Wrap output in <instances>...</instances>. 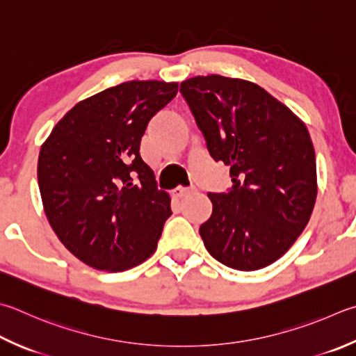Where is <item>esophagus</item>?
Segmentation results:
<instances>
[{
  "label": "esophagus",
  "instance_id": "34e87169",
  "mask_svg": "<svg viewBox=\"0 0 356 356\" xmlns=\"http://www.w3.org/2000/svg\"><path fill=\"white\" fill-rule=\"evenodd\" d=\"M193 193V190H188V188H176L172 190V196L176 199H184L186 196H190Z\"/></svg>",
  "mask_w": 356,
  "mask_h": 356
}]
</instances>
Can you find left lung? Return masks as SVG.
Segmentation results:
<instances>
[{
    "instance_id": "left-lung-1",
    "label": "left lung",
    "mask_w": 356,
    "mask_h": 356,
    "mask_svg": "<svg viewBox=\"0 0 356 356\" xmlns=\"http://www.w3.org/2000/svg\"><path fill=\"white\" fill-rule=\"evenodd\" d=\"M210 156L230 166L229 193H209L199 234L238 270L279 260L307 227L318 196L316 154L299 116L254 82L219 74L180 83Z\"/></svg>"
}]
</instances>
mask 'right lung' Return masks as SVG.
<instances>
[{"label": "right lung", "instance_id": "1", "mask_svg": "<svg viewBox=\"0 0 356 356\" xmlns=\"http://www.w3.org/2000/svg\"><path fill=\"white\" fill-rule=\"evenodd\" d=\"M177 82L131 81L83 99L53 127L38 154L43 210L82 263L122 273L157 249L171 197L140 157L149 120Z\"/></svg>", "mask_w": 356, "mask_h": 356}]
</instances>
